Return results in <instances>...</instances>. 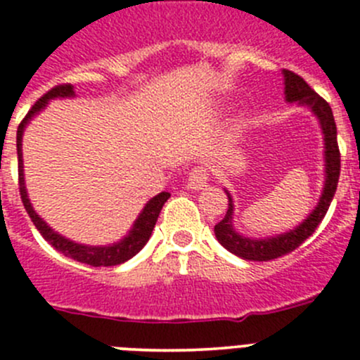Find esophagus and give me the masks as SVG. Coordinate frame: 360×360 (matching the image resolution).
<instances>
[{
	"mask_svg": "<svg viewBox=\"0 0 360 360\" xmlns=\"http://www.w3.org/2000/svg\"><path fill=\"white\" fill-rule=\"evenodd\" d=\"M209 181V172L204 165H197L191 169L190 176H188V188L190 190H202L204 186H207Z\"/></svg>",
	"mask_w": 360,
	"mask_h": 360,
	"instance_id": "obj_1",
	"label": "esophagus"
}]
</instances>
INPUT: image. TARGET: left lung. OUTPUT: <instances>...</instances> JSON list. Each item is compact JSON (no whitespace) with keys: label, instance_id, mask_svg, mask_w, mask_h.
Listing matches in <instances>:
<instances>
[{"label":"left lung","instance_id":"8db88e82","mask_svg":"<svg viewBox=\"0 0 360 360\" xmlns=\"http://www.w3.org/2000/svg\"><path fill=\"white\" fill-rule=\"evenodd\" d=\"M285 75V95L288 102H299L301 105H308L316 117L320 120L323 130V141H326V186L323 193L320 197L319 205L315 211L301 223L295 230H290L287 233H281L276 237H269V239H248V237L239 236L232 226V197H229V209H226L225 218L214 225L216 239L219 240L223 248L244 260L255 262H267L273 258H280L283 255L290 253L295 248L301 246L309 236L316 230V226L322 223L323 216L329 211V205L333 202L334 193L338 188V179H340L341 170V155L338 148V131L336 123H334L333 109L329 103L315 93L309 87V84L302 79L301 75L294 73L292 70H283Z\"/></svg>","mask_w":360,"mask_h":360}]
</instances>
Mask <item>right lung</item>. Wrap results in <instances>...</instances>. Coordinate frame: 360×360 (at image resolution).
Returning <instances> with one entry per match:
<instances>
[{"mask_svg": "<svg viewBox=\"0 0 360 360\" xmlns=\"http://www.w3.org/2000/svg\"><path fill=\"white\" fill-rule=\"evenodd\" d=\"M58 96H73V86L72 84H59V86H54L52 89H49L40 100L34 102V105L31 107L30 112L24 116V120L20 121L19 128H17V160H19V193L20 198H22L24 209L30 214L31 221L37 226L38 232L41 233L45 240L51 244L54 250H58L59 253H63L65 257L73 258V260L80 262V264L93 265V267H109V265H117L123 264V262L130 260L131 257L139 253L142 248L146 246V243L151 237L153 229L156 225V219H158L160 211H162L163 204L169 200L170 193L167 191H162L160 195H156L155 198L146 204L144 211L141 212V216L135 221L131 232L124 237L121 243L112 244V246H82V244H77L73 240L65 239L63 236H59L58 232L51 229L37 212L33 211L30 204V198H27L26 186H24V174H22V131L24 127L27 124V121L34 116L37 112H40L45 107V103L52 98H58Z\"/></svg>", "mask_w": 360, "mask_h": 360, "instance_id": "add662e5", "label": "right lung"}]
</instances>
